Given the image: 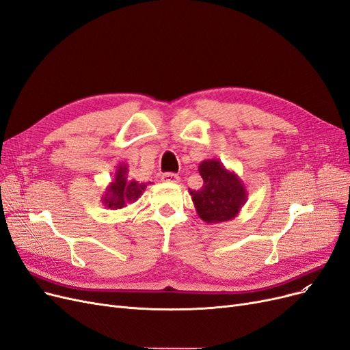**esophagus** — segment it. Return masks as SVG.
Here are the masks:
<instances>
[{"mask_svg": "<svg viewBox=\"0 0 350 350\" xmlns=\"http://www.w3.org/2000/svg\"><path fill=\"white\" fill-rule=\"evenodd\" d=\"M161 180H163V182H167V183H177L178 176L174 174V173H164L161 176Z\"/></svg>", "mask_w": 350, "mask_h": 350, "instance_id": "1", "label": "esophagus"}]
</instances>
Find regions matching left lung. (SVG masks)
<instances>
[{
  "mask_svg": "<svg viewBox=\"0 0 350 350\" xmlns=\"http://www.w3.org/2000/svg\"><path fill=\"white\" fill-rule=\"evenodd\" d=\"M203 186L189 189L196 212L202 221L221 224L235 219L248 200V191L239 176L228 170L217 159L203 160L199 164Z\"/></svg>",
  "mask_w": 350,
  "mask_h": 350,
  "instance_id": "8db88e82",
  "label": "left lung"
}]
</instances>
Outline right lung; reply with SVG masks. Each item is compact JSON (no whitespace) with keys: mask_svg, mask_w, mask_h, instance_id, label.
I'll return each instance as SVG.
<instances>
[{"mask_svg":"<svg viewBox=\"0 0 350 350\" xmlns=\"http://www.w3.org/2000/svg\"><path fill=\"white\" fill-rule=\"evenodd\" d=\"M147 185H151V182H137L134 178H128V165L121 163L116 165L112 182L102 193L100 203L111 211L124 209L138 200L147 189Z\"/></svg>","mask_w":350,"mask_h":350,"instance_id":"obj_1","label":"right lung"}]
</instances>
